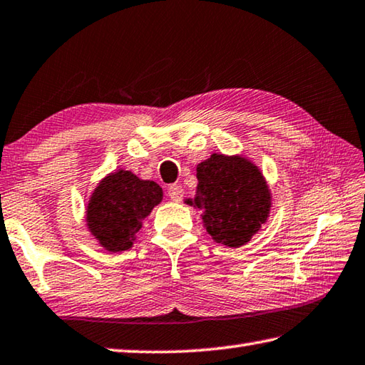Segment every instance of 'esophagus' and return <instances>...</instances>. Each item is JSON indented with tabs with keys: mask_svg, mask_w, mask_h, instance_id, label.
Segmentation results:
<instances>
[{
	"mask_svg": "<svg viewBox=\"0 0 365 365\" xmlns=\"http://www.w3.org/2000/svg\"><path fill=\"white\" fill-rule=\"evenodd\" d=\"M182 195H184V189L181 187L180 184H173V185H170V187H168V197L173 202H181Z\"/></svg>",
	"mask_w": 365,
	"mask_h": 365,
	"instance_id": "1",
	"label": "esophagus"
}]
</instances>
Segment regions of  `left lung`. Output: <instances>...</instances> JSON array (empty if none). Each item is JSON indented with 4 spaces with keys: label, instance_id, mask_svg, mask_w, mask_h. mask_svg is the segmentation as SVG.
I'll return each mask as SVG.
<instances>
[{
    "label": "left lung",
    "instance_id": "8db88e82",
    "mask_svg": "<svg viewBox=\"0 0 365 365\" xmlns=\"http://www.w3.org/2000/svg\"><path fill=\"white\" fill-rule=\"evenodd\" d=\"M195 197L206 232L229 247L246 245L270 217L272 194L262 171L246 157L211 154L197 165Z\"/></svg>",
    "mask_w": 365,
    "mask_h": 365
}]
</instances>
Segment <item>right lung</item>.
I'll return each mask as SVG.
<instances>
[{
	"label": "right lung",
	"instance_id": "1",
	"mask_svg": "<svg viewBox=\"0 0 365 365\" xmlns=\"http://www.w3.org/2000/svg\"><path fill=\"white\" fill-rule=\"evenodd\" d=\"M162 200L159 184L119 168L103 178L92 190L86 208L87 229L103 250L127 251L133 246L144 217Z\"/></svg>",
	"mask_w": 365,
	"mask_h": 365
}]
</instances>
